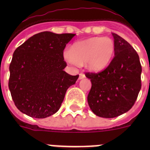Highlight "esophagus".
Wrapping results in <instances>:
<instances>
[{"label":"esophagus","instance_id":"1","mask_svg":"<svg viewBox=\"0 0 150 150\" xmlns=\"http://www.w3.org/2000/svg\"><path fill=\"white\" fill-rule=\"evenodd\" d=\"M86 77V76H85L84 74H79V79H84V78Z\"/></svg>","mask_w":150,"mask_h":150}]
</instances>
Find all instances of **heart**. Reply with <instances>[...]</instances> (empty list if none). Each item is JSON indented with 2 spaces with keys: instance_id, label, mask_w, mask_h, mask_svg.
<instances>
[{
  "instance_id": "heart-1",
  "label": "heart",
  "mask_w": 150,
  "mask_h": 150,
  "mask_svg": "<svg viewBox=\"0 0 150 150\" xmlns=\"http://www.w3.org/2000/svg\"><path fill=\"white\" fill-rule=\"evenodd\" d=\"M115 44L108 37H94L74 43L71 50L64 51V58L72 66L79 67L86 63L93 72L103 71L110 63L114 55Z\"/></svg>"
}]
</instances>
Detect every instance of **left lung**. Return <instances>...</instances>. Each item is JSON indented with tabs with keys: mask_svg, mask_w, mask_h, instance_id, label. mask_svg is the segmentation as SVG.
<instances>
[{
	"mask_svg": "<svg viewBox=\"0 0 150 150\" xmlns=\"http://www.w3.org/2000/svg\"><path fill=\"white\" fill-rule=\"evenodd\" d=\"M114 58L98 74L87 73L91 88L88 95L90 109L96 116L114 118L128 112L141 88L142 67L139 55L125 40L112 33Z\"/></svg>",
	"mask_w": 150,
	"mask_h": 150,
	"instance_id": "8db88e82",
	"label": "left lung"
}]
</instances>
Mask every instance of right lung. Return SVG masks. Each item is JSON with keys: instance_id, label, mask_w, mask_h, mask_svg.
Segmentation results:
<instances>
[{"instance_id": "1", "label": "right lung", "mask_w": 150, "mask_h": 150, "mask_svg": "<svg viewBox=\"0 0 150 150\" xmlns=\"http://www.w3.org/2000/svg\"><path fill=\"white\" fill-rule=\"evenodd\" d=\"M75 35L43 31L15 50L10 64L9 88L21 112L43 119L59 110L67 88L79 77L64 71L67 64L63 51Z\"/></svg>"}]
</instances>
